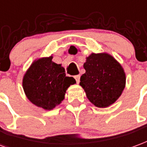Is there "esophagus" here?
<instances>
[{"mask_svg": "<svg viewBox=\"0 0 147 147\" xmlns=\"http://www.w3.org/2000/svg\"><path fill=\"white\" fill-rule=\"evenodd\" d=\"M75 79H76V80L77 83H79V80H80V76H79V75H77V76H75Z\"/></svg>", "mask_w": 147, "mask_h": 147, "instance_id": "34e87169", "label": "esophagus"}]
</instances>
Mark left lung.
Returning a JSON list of instances; mask_svg holds the SVG:
<instances>
[{"instance_id":"obj_1","label":"left lung","mask_w":147,"mask_h":147,"mask_svg":"<svg viewBox=\"0 0 147 147\" xmlns=\"http://www.w3.org/2000/svg\"><path fill=\"white\" fill-rule=\"evenodd\" d=\"M69 53L77 54L72 46ZM86 70L80 78L89 100L97 107H109L121 95L125 86V73L121 65L107 53L91 54L83 65Z\"/></svg>"}]
</instances>
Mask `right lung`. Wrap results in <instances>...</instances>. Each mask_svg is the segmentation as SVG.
I'll list each match as a JSON object with an SVG mask.
<instances>
[{
	"mask_svg": "<svg viewBox=\"0 0 147 147\" xmlns=\"http://www.w3.org/2000/svg\"><path fill=\"white\" fill-rule=\"evenodd\" d=\"M52 58L34 61L22 79L27 98L36 106L49 111L61 103L67 89L76 82L73 77L66 76L65 68Z\"/></svg>",
	"mask_w": 147,
	"mask_h": 147,
	"instance_id": "right-lung-1",
	"label": "right lung"
}]
</instances>
